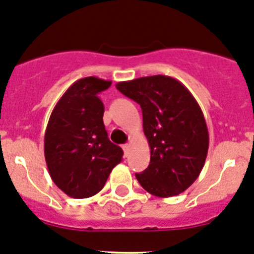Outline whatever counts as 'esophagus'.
Returning <instances> with one entry per match:
<instances>
[{"instance_id":"1","label":"esophagus","mask_w":254,"mask_h":254,"mask_svg":"<svg viewBox=\"0 0 254 254\" xmlns=\"http://www.w3.org/2000/svg\"><path fill=\"white\" fill-rule=\"evenodd\" d=\"M123 150H124L125 156H127V153H129V150H130V145H129V143H125V145H123Z\"/></svg>"}]
</instances>
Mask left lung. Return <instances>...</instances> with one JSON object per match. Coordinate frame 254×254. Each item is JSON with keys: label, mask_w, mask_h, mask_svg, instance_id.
<instances>
[{"label": "left lung", "mask_w": 254, "mask_h": 254, "mask_svg": "<svg viewBox=\"0 0 254 254\" xmlns=\"http://www.w3.org/2000/svg\"><path fill=\"white\" fill-rule=\"evenodd\" d=\"M140 104L150 165L136 179L160 198L183 193L200 175L209 148L205 118L193 94L170 76L155 75L115 84Z\"/></svg>", "instance_id": "obj_1"}]
</instances>
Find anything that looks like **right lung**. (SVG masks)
Masks as SVG:
<instances>
[{
    "label": "right lung",
    "instance_id": "obj_1",
    "mask_svg": "<svg viewBox=\"0 0 254 254\" xmlns=\"http://www.w3.org/2000/svg\"><path fill=\"white\" fill-rule=\"evenodd\" d=\"M112 81L84 77L61 96L49 119L44 153L49 175L68 196L89 198L103 189L123 150L108 139L99 93Z\"/></svg>",
    "mask_w": 254,
    "mask_h": 254
}]
</instances>
